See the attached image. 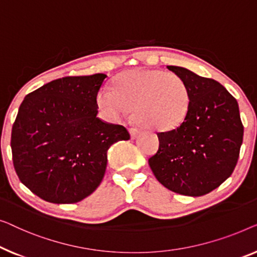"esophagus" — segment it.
Here are the masks:
<instances>
[{
  "mask_svg": "<svg viewBox=\"0 0 257 257\" xmlns=\"http://www.w3.org/2000/svg\"><path fill=\"white\" fill-rule=\"evenodd\" d=\"M129 133H130V136H132V139H136L137 136L140 135V130L136 129V128H130L129 129Z\"/></svg>",
  "mask_w": 257,
  "mask_h": 257,
  "instance_id": "esophagus-1",
  "label": "esophagus"
}]
</instances>
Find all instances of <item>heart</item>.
<instances>
[{
	"label": "heart",
	"mask_w": 257,
	"mask_h": 257,
	"mask_svg": "<svg viewBox=\"0 0 257 257\" xmlns=\"http://www.w3.org/2000/svg\"><path fill=\"white\" fill-rule=\"evenodd\" d=\"M96 101L102 114L111 121L122 120L133 108V116L142 127L170 130L185 120L190 93L177 74L142 68L117 75L114 89L101 88Z\"/></svg>",
	"instance_id": "heart-1"
}]
</instances>
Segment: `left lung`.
I'll return each instance as SVG.
<instances>
[{"mask_svg":"<svg viewBox=\"0 0 257 257\" xmlns=\"http://www.w3.org/2000/svg\"><path fill=\"white\" fill-rule=\"evenodd\" d=\"M190 93V108L178 127L157 133L158 151L150 169L162 185L184 196L200 197L232 175L243 140L238 104L218 81L187 68L168 66Z\"/></svg>","mask_w":257,"mask_h":257,"instance_id":"1","label":"left lung"}]
</instances>
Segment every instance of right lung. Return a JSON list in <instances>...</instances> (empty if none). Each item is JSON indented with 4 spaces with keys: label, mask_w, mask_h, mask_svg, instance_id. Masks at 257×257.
<instances>
[{
    "label": "right lung",
    "mask_w": 257,
    "mask_h": 257,
    "mask_svg": "<svg viewBox=\"0 0 257 257\" xmlns=\"http://www.w3.org/2000/svg\"><path fill=\"white\" fill-rule=\"evenodd\" d=\"M106 74L64 77L29 93L12 130V153L22 184L43 200L73 204L96 190L107 151L130 135L97 114Z\"/></svg>",
    "instance_id": "add662e5"
}]
</instances>
